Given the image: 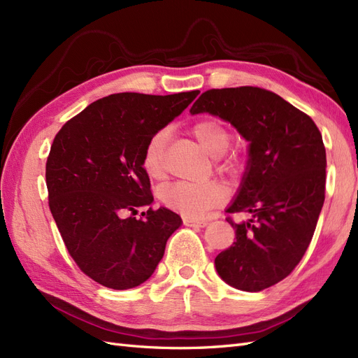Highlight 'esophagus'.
I'll list each match as a JSON object with an SVG mask.
<instances>
[{
	"instance_id": "1",
	"label": "esophagus",
	"mask_w": 358,
	"mask_h": 358,
	"mask_svg": "<svg viewBox=\"0 0 358 358\" xmlns=\"http://www.w3.org/2000/svg\"><path fill=\"white\" fill-rule=\"evenodd\" d=\"M183 224H185L187 227H206L208 225V221L197 220V218H188V216H185V218H183Z\"/></svg>"
}]
</instances>
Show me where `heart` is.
Wrapping results in <instances>:
<instances>
[{"mask_svg":"<svg viewBox=\"0 0 358 358\" xmlns=\"http://www.w3.org/2000/svg\"><path fill=\"white\" fill-rule=\"evenodd\" d=\"M192 136L213 157V166L222 175L236 176L242 170V158L230 150L233 133L216 119H201L191 128ZM169 131L158 129L149 137L142 155V166L146 175L159 179L164 175V152ZM227 189L218 182L189 183L175 182L159 191V200L166 208L189 218H197L225 201Z\"/></svg>","mask_w":358,"mask_h":358,"instance_id":"heart-1","label":"heart"}]
</instances>
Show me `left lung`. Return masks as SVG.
Returning <instances> with one entry per match:
<instances>
[{
  "label": "left lung",
  "mask_w": 358,
  "mask_h": 358,
  "mask_svg": "<svg viewBox=\"0 0 358 358\" xmlns=\"http://www.w3.org/2000/svg\"><path fill=\"white\" fill-rule=\"evenodd\" d=\"M208 112L249 142V161L227 213L236 241L215 258L227 284L257 292L285 279L305 255L326 199V148L312 117L258 86L209 90L191 113Z\"/></svg>",
  "instance_id": "left-lung-1"
}]
</instances>
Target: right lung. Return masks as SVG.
<instances>
[{
    "label": "right lung",
    "instance_id": "add662e5",
    "mask_svg": "<svg viewBox=\"0 0 358 358\" xmlns=\"http://www.w3.org/2000/svg\"><path fill=\"white\" fill-rule=\"evenodd\" d=\"M200 91L121 92L94 101L62 125L46 161L49 208L82 272L107 288L150 278L180 216L137 208L154 196L142 166L149 137L185 110Z\"/></svg>",
    "mask_w": 358,
    "mask_h": 358
}]
</instances>
